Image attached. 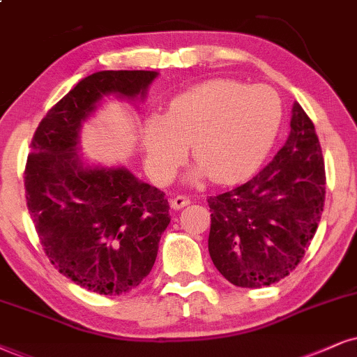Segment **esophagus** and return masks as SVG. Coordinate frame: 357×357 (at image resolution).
<instances>
[{
  "instance_id": "1",
  "label": "esophagus",
  "mask_w": 357,
  "mask_h": 357,
  "mask_svg": "<svg viewBox=\"0 0 357 357\" xmlns=\"http://www.w3.org/2000/svg\"><path fill=\"white\" fill-rule=\"evenodd\" d=\"M190 199H188L187 195H175L174 199L170 200V205H172V208H175V210H180V208H183V206H187L188 204H190Z\"/></svg>"
}]
</instances>
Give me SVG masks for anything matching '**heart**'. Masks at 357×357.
<instances>
[{
  "instance_id": "obj_1",
  "label": "heart",
  "mask_w": 357,
  "mask_h": 357,
  "mask_svg": "<svg viewBox=\"0 0 357 357\" xmlns=\"http://www.w3.org/2000/svg\"><path fill=\"white\" fill-rule=\"evenodd\" d=\"M280 122L281 104L270 87L215 79L175 98L165 116L145 121V165L155 182H170L190 145L193 177L236 182L263 160Z\"/></svg>"
}]
</instances>
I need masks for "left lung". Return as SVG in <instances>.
<instances>
[{"instance_id": "left-lung-1", "label": "left lung", "mask_w": 357, "mask_h": 357, "mask_svg": "<svg viewBox=\"0 0 357 357\" xmlns=\"http://www.w3.org/2000/svg\"><path fill=\"white\" fill-rule=\"evenodd\" d=\"M291 132L265 169L230 192L210 197L208 252L241 288L288 276L313 240L326 195V172L314 124L293 104Z\"/></svg>"}]
</instances>
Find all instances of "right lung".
Wrapping results in <instances>:
<instances>
[{
	"label": "right lung",
	"mask_w": 357,
	"mask_h": 357,
	"mask_svg": "<svg viewBox=\"0 0 357 357\" xmlns=\"http://www.w3.org/2000/svg\"><path fill=\"white\" fill-rule=\"evenodd\" d=\"M155 77L100 71L81 79L39 122L26 162V204L46 257L76 284L107 296L151 273L170 206L124 167L82 164L79 130L105 96L144 99Z\"/></svg>",
	"instance_id": "obj_1"
}]
</instances>
